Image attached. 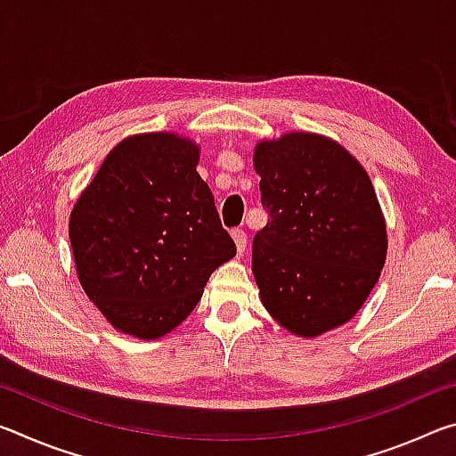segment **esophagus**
Instances as JSON below:
<instances>
[{
    "instance_id": "esophagus-1",
    "label": "esophagus",
    "mask_w": 456,
    "mask_h": 456,
    "mask_svg": "<svg viewBox=\"0 0 456 456\" xmlns=\"http://www.w3.org/2000/svg\"><path fill=\"white\" fill-rule=\"evenodd\" d=\"M231 235H233V241L237 245V253L241 256V253L245 251V247H247V233L243 229H233V231H231Z\"/></svg>"
}]
</instances>
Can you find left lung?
<instances>
[{
    "label": "left lung",
    "mask_w": 456,
    "mask_h": 456,
    "mask_svg": "<svg viewBox=\"0 0 456 456\" xmlns=\"http://www.w3.org/2000/svg\"><path fill=\"white\" fill-rule=\"evenodd\" d=\"M267 225L251 269L267 312L312 338L348 322L386 259V225L370 176L338 142L285 134L256 149Z\"/></svg>",
    "instance_id": "8db88e82"
}]
</instances>
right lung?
I'll return each instance as SVG.
<instances>
[{"label":"right lung","mask_w":456,"mask_h":456,"mask_svg":"<svg viewBox=\"0 0 456 456\" xmlns=\"http://www.w3.org/2000/svg\"><path fill=\"white\" fill-rule=\"evenodd\" d=\"M197 163L199 149L181 136H130L72 211L82 288L130 336L152 339L179 326L209 275L237 253Z\"/></svg>","instance_id":"right-lung-1"}]
</instances>
